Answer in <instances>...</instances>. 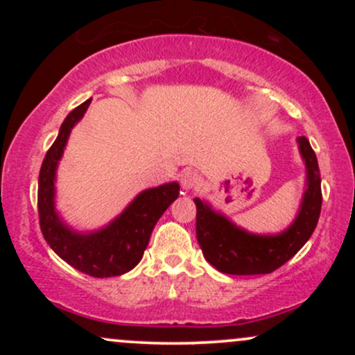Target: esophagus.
Listing matches in <instances>:
<instances>
[{
  "label": "esophagus",
  "instance_id": "34e87169",
  "mask_svg": "<svg viewBox=\"0 0 355 355\" xmlns=\"http://www.w3.org/2000/svg\"><path fill=\"white\" fill-rule=\"evenodd\" d=\"M200 185V177L195 172H185L182 177V193H189Z\"/></svg>",
  "mask_w": 355,
  "mask_h": 355
}]
</instances>
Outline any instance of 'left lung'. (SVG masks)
Instances as JSON below:
<instances>
[{"instance_id": "8db88e82", "label": "left lung", "mask_w": 355, "mask_h": 355, "mask_svg": "<svg viewBox=\"0 0 355 355\" xmlns=\"http://www.w3.org/2000/svg\"><path fill=\"white\" fill-rule=\"evenodd\" d=\"M307 170V189L299 214L287 230L277 235H255L211 210L209 203L195 198L197 240L203 255L217 270L230 275L270 274L291 260L305 245L320 217L322 190L317 157L305 137L297 138Z\"/></svg>"}]
</instances>
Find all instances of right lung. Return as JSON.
<instances>
[{"instance_id": "1", "label": "right lung", "mask_w": 355, "mask_h": 355, "mask_svg": "<svg viewBox=\"0 0 355 355\" xmlns=\"http://www.w3.org/2000/svg\"><path fill=\"white\" fill-rule=\"evenodd\" d=\"M89 103L92 98L68 113L55 144L44 155L38 178V215L43 237L56 255L76 270L103 279L126 274L140 262L158 218L177 200L180 185L172 182L144 190L120 217L101 230L78 234L64 225L55 210L56 166L71 128L83 118Z\"/></svg>"}]
</instances>
